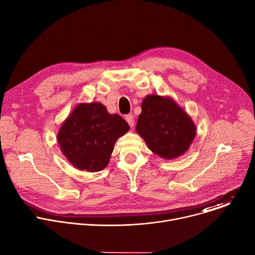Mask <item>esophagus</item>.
Instances as JSON below:
<instances>
[{
  "label": "esophagus",
  "instance_id": "esophagus-1",
  "mask_svg": "<svg viewBox=\"0 0 255 255\" xmlns=\"http://www.w3.org/2000/svg\"><path fill=\"white\" fill-rule=\"evenodd\" d=\"M125 120L127 121V123L129 124L130 127H133V126H134V117H133V115H127V116L125 117Z\"/></svg>",
  "mask_w": 255,
  "mask_h": 255
}]
</instances>
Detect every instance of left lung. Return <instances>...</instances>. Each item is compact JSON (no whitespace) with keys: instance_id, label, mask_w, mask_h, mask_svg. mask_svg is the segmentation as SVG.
<instances>
[{"instance_id":"left-lung-1","label":"left lung","mask_w":255,"mask_h":255,"mask_svg":"<svg viewBox=\"0 0 255 255\" xmlns=\"http://www.w3.org/2000/svg\"><path fill=\"white\" fill-rule=\"evenodd\" d=\"M136 132L159 157L173 159L185 154L196 137L192 118L168 96L147 95L141 104Z\"/></svg>"}]
</instances>
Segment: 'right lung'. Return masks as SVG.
I'll return each mask as SVG.
<instances>
[{
    "instance_id": "right-lung-1",
    "label": "right lung",
    "mask_w": 255,
    "mask_h": 255,
    "mask_svg": "<svg viewBox=\"0 0 255 255\" xmlns=\"http://www.w3.org/2000/svg\"><path fill=\"white\" fill-rule=\"evenodd\" d=\"M129 129L121 116L109 113L102 103H80L61 124L57 142L76 168L96 172L108 165L116 141Z\"/></svg>"
}]
</instances>
